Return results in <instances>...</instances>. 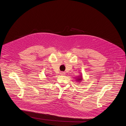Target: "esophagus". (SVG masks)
I'll return each instance as SVG.
<instances>
[{
  "instance_id": "1",
  "label": "esophagus",
  "mask_w": 126,
  "mask_h": 126,
  "mask_svg": "<svg viewBox=\"0 0 126 126\" xmlns=\"http://www.w3.org/2000/svg\"><path fill=\"white\" fill-rule=\"evenodd\" d=\"M60 74L61 75H65V72H60Z\"/></svg>"
}]
</instances>
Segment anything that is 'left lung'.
Returning a JSON list of instances; mask_svg holds the SVG:
<instances>
[{
    "instance_id": "left-lung-1",
    "label": "left lung",
    "mask_w": 126,
    "mask_h": 126,
    "mask_svg": "<svg viewBox=\"0 0 126 126\" xmlns=\"http://www.w3.org/2000/svg\"><path fill=\"white\" fill-rule=\"evenodd\" d=\"M79 77H79L78 78H77V81H81V80H82V78L81 77V76H79Z\"/></svg>"
}]
</instances>
